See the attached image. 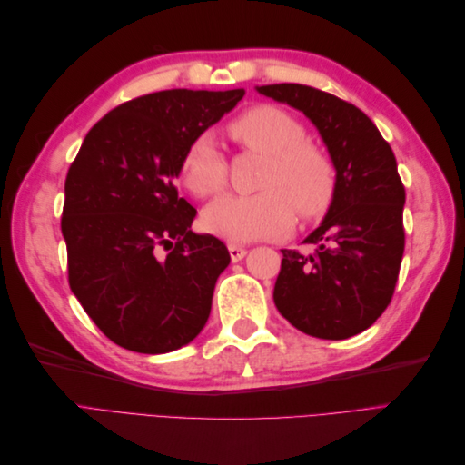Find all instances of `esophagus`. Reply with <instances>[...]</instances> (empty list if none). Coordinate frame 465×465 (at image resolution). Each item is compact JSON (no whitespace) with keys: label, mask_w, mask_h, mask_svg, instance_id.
<instances>
[{"label":"esophagus","mask_w":465,"mask_h":465,"mask_svg":"<svg viewBox=\"0 0 465 465\" xmlns=\"http://www.w3.org/2000/svg\"><path fill=\"white\" fill-rule=\"evenodd\" d=\"M229 254L232 262H241L246 256V248L238 246V244H229Z\"/></svg>","instance_id":"esophagus-1"}]
</instances>
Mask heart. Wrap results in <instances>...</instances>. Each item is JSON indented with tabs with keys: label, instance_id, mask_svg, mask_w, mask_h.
<instances>
[{
	"label": "heart",
	"instance_id": "1",
	"mask_svg": "<svg viewBox=\"0 0 465 465\" xmlns=\"http://www.w3.org/2000/svg\"><path fill=\"white\" fill-rule=\"evenodd\" d=\"M232 142L263 154L258 193L223 195L202 215L203 229L231 242L285 236L297 213L316 221L328 213L337 192V171L326 149L308 142L306 125L285 108L256 104L229 124ZM180 180L198 198L219 193L229 178V161L215 137L195 135L180 159Z\"/></svg>",
	"mask_w": 465,
	"mask_h": 465
}]
</instances>
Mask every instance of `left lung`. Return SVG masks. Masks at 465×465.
<instances>
[{
    "label": "left lung",
    "instance_id": "8db88e82",
    "mask_svg": "<svg viewBox=\"0 0 465 465\" xmlns=\"http://www.w3.org/2000/svg\"><path fill=\"white\" fill-rule=\"evenodd\" d=\"M258 93L304 112L337 171L326 219L304 238L314 252L281 250L277 311L320 340H347L371 328L396 291L405 248V188L393 151L355 104L299 83Z\"/></svg>",
    "mask_w": 465,
    "mask_h": 465
}]
</instances>
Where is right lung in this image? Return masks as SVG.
<instances>
[{"mask_svg": "<svg viewBox=\"0 0 465 465\" xmlns=\"http://www.w3.org/2000/svg\"><path fill=\"white\" fill-rule=\"evenodd\" d=\"M244 89H171L132 98L89 130L65 178L69 287L110 341L159 355L190 343L229 265L219 238L192 232L174 186L182 153Z\"/></svg>", "mask_w": 465, "mask_h": 465, "instance_id": "1", "label": "right lung"}]
</instances>
